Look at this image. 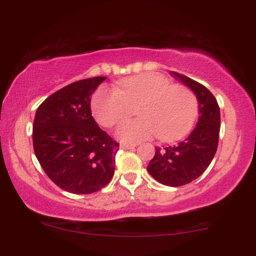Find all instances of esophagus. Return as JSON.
Returning a JSON list of instances; mask_svg holds the SVG:
<instances>
[{
  "label": "esophagus",
  "mask_w": 256,
  "mask_h": 256,
  "mask_svg": "<svg viewBox=\"0 0 256 256\" xmlns=\"http://www.w3.org/2000/svg\"><path fill=\"white\" fill-rule=\"evenodd\" d=\"M135 144H127V143H122V144L120 146L121 149H132L135 148Z\"/></svg>",
  "instance_id": "obj_1"
}]
</instances>
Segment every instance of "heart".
<instances>
[{"label": "heart", "instance_id": "obj_1", "mask_svg": "<svg viewBox=\"0 0 256 256\" xmlns=\"http://www.w3.org/2000/svg\"><path fill=\"white\" fill-rule=\"evenodd\" d=\"M136 108L138 120L124 122L118 129L122 142L138 143L157 135L169 142L183 138L198 116V99L188 87L171 85L156 73H143L118 82L115 90H100L92 101L98 124L112 128Z\"/></svg>", "mask_w": 256, "mask_h": 256}]
</instances>
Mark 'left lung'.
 Masks as SVG:
<instances>
[{
  "mask_svg": "<svg viewBox=\"0 0 256 256\" xmlns=\"http://www.w3.org/2000/svg\"><path fill=\"white\" fill-rule=\"evenodd\" d=\"M171 74L196 94L200 115L196 128L184 141L166 148L156 146L146 170L160 184L182 186L197 180L212 162L218 148L220 110L205 86L177 72Z\"/></svg>",
  "mask_w": 256,
  "mask_h": 256,
  "instance_id": "1",
  "label": "left lung"
}]
</instances>
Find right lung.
Returning <instances> with one entry per match:
<instances>
[{"label": "right lung", "instance_id": "1", "mask_svg": "<svg viewBox=\"0 0 256 256\" xmlns=\"http://www.w3.org/2000/svg\"><path fill=\"white\" fill-rule=\"evenodd\" d=\"M107 79L94 76L62 87L37 108L34 150L48 177L76 194L99 191L115 170L118 143L99 126L90 112V96Z\"/></svg>", "mask_w": 256, "mask_h": 256}]
</instances>
